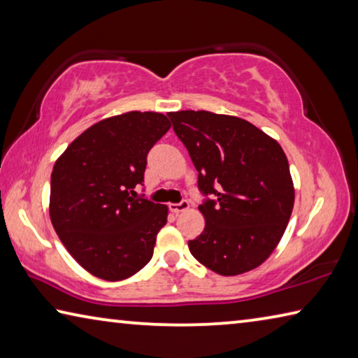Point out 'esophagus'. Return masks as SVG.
I'll return each mask as SVG.
<instances>
[{
  "label": "esophagus",
  "mask_w": 358,
  "mask_h": 358,
  "mask_svg": "<svg viewBox=\"0 0 358 358\" xmlns=\"http://www.w3.org/2000/svg\"><path fill=\"white\" fill-rule=\"evenodd\" d=\"M169 208H171L172 213H181V211L189 208V202L181 201L180 203H171V205H169Z\"/></svg>",
  "instance_id": "obj_1"
}]
</instances>
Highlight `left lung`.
Wrapping results in <instances>:
<instances>
[{
	"label": "left lung",
	"mask_w": 358,
	"mask_h": 358,
	"mask_svg": "<svg viewBox=\"0 0 358 358\" xmlns=\"http://www.w3.org/2000/svg\"><path fill=\"white\" fill-rule=\"evenodd\" d=\"M173 131L215 201L199 207L205 229L187 246L222 276L262 265L282 238L295 201L281 145L250 121L207 110L169 112Z\"/></svg>",
	"instance_id": "8db88e82"
}]
</instances>
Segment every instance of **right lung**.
Returning a JSON list of instances; mask_svg holds the SVG:
<instances>
[{
	"label": "right lung",
	"instance_id": "add662e5",
	"mask_svg": "<svg viewBox=\"0 0 358 358\" xmlns=\"http://www.w3.org/2000/svg\"><path fill=\"white\" fill-rule=\"evenodd\" d=\"M157 112H126L90 126L63 151L50 180L52 226L77 264L106 281H121L153 256L167 205L134 191L150 148L171 129Z\"/></svg>",
	"mask_w": 358,
	"mask_h": 358
}]
</instances>
